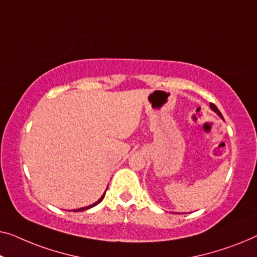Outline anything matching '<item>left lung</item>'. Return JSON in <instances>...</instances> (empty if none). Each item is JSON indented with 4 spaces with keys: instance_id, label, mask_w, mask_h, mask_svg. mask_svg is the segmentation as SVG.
Listing matches in <instances>:
<instances>
[{
    "instance_id": "1",
    "label": "left lung",
    "mask_w": 257,
    "mask_h": 257,
    "mask_svg": "<svg viewBox=\"0 0 257 257\" xmlns=\"http://www.w3.org/2000/svg\"><path fill=\"white\" fill-rule=\"evenodd\" d=\"M209 106H211V108H212V109H213V110H214V111H216V114H218V115H219V116H221V117H222V115H221V113H220V111H219V109H218V107H216L214 103H211V104H209Z\"/></svg>"
}]
</instances>
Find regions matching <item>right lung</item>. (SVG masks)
I'll return each mask as SVG.
<instances>
[{
	"label": "right lung",
	"instance_id": "add662e5",
	"mask_svg": "<svg viewBox=\"0 0 257 257\" xmlns=\"http://www.w3.org/2000/svg\"><path fill=\"white\" fill-rule=\"evenodd\" d=\"M104 194H106V193H103V196H102V197H101V198H100V199H99V200H97L96 202H94V204H93V205H89V206H87V207H82V208L75 209V211H74V212H80V211H85V209H88V208H91V207H93V206H95V205H97V204H99V202H101V200H102V199H103V198H104Z\"/></svg>",
	"mask_w": 257,
	"mask_h": 257
}]
</instances>
